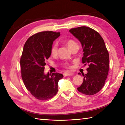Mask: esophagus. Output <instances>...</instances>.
<instances>
[{"instance_id":"esophagus-1","label":"esophagus","mask_w":125,"mask_h":125,"mask_svg":"<svg viewBox=\"0 0 125 125\" xmlns=\"http://www.w3.org/2000/svg\"><path fill=\"white\" fill-rule=\"evenodd\" d=\"M73 74L72 73H69V72H67V73H63V75H64V77H67V76H70L73 75Z\"/></svg>"}]
</instances>
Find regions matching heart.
I'll return each mask as SVG.
<instances>
[{
  "instance_id": "1",
  "label": "heart",
  "mask_w": 125,
  "mask_h": 125,
  "mask_svg": "<svg viewBox=\"0 0 125 125\" xmlns=\"http://www.w3.org/2000/svg\"><path fill=\"white\" fill-rule=\"evenodd\" d=\"M67 45L68 47H69V49H71L72 47H73L74 45H76L75 42L74 41L72 40H68L66 41ZM57 50H58V46L56 43H54L52 45L51 48V53L52 56H56L57 54Z\"/></svg>"
}]
</instances>
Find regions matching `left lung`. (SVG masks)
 Listing matches in <instances>:
<instances>
[{"mask_svg":"<svg viewBox=\"0 0 125 125\" xmlns=\"http://www.w3.org/2000/svg\"><path fill=\"white\" fill-rule=\"evenodd\" d=\"M69 32L80 41L84 52L82 63L89 65L88 73L82 74L83 83L77 89L88 95L95 94L104 85L109 72V55L104 41L98 32L89 27L72 29Z\"/></svg>","mask_w":125,"mask_h":125,"instance_id":"left-lung-1","label":"left lung"}]
</instances>
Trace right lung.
<instances>
[{"instance_id":"right-lung-1","label":"right lung","mask_w":125,"mask_h":125,"mask_svg":"<svg viewBox=\"0 0 125 125\" xmlns=\"http://www.w3.org/2000/svg\"><path fill=\"white\" fill-rule=\"evenodd\" d=\"M60 32L43 31L32 35L25 42L20 59L21 77L25 86L39 100L52 98L58 92L62 74H45L46 61L50 57L53 42Z\"/></svg>"}]
</instances>
